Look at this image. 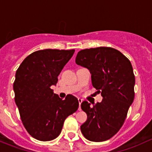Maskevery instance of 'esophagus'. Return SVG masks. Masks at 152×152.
<instances>
[{
  "mask_svg": "<svg viewBox=\"0 0 152 152\" xmlns=\"http://www.w3.org/2000/svg\"><path fill=\"white\" fill-rule=\"evenodd\" d=\"M78 102H79V108H78V110H81L80 105H81V103L83 102V99H80V98H78Z\"/></svg>",
  "mask_w": 152,
  "mask_h": 152,
  "instance_id": "1",
  "label": "esophagus"
}]
</instances>
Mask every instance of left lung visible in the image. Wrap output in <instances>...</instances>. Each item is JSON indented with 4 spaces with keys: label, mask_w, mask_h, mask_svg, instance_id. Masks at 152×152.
<instances>
[{
    "label": "left lung",
    "mask_w": 152,
    "mask_h": 152,
    "mask_svg": "<svg viewBox=\"0 0 152 152\" xmlns=\"http://www.w3.org/2000/svg\"><path fill=\"white\" fill-rule=\"evenodd\" d=\"M75 62L90 71L92 85L102 96V101L93 107L86 101L82 102L81 108L88 117L81 132L91 141L108 140L121 129L133 102L132 66L120 51L107 47L82 50Z\"/></svg>",
    "instance_id": "left-lung-1"
}]
</instances>
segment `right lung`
I'll return each instance as SVG.
<instances>
[{
  "label": "right lung",
  "instance_id": "1",
  "mask_svg": "<svg viewBox=\"0 0 152 152\" xmlns=\"http://www.w3.org/2000/svg\"><path fill=\"white\" fill-rule=\"evenodd\" d=\"M74 53L75 50L36 51L17 70L13 85L15 103L25 128L37 140L56 138L66 118L79 107L75 96L68 94L62 99L50 88L56 85L58 76Z\"/></svg>",
  "mask_w": 152,
  "mask_h": 152
}]
</instances>
